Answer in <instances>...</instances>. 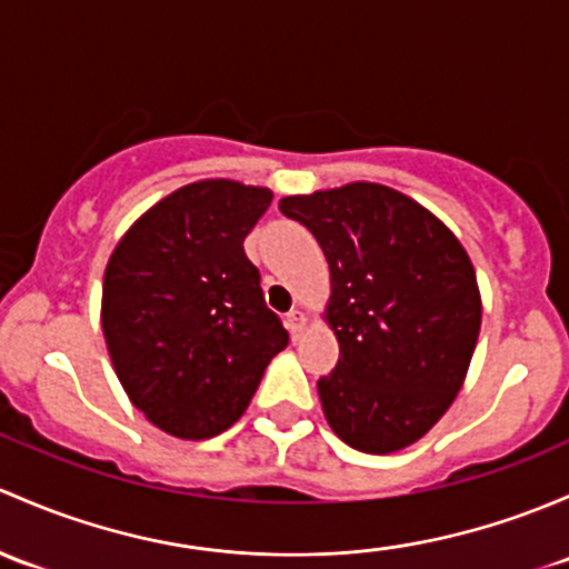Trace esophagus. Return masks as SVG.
<instances>
[{"label": "esophagus", "mask_w": 569, "mask_h": 569, "mask_svg": "<svg viewBox=\"0 0 569 569\" xmlns=\"http://www.w3.org/2000/svg\"><path fill=\"white\" fill-rule=\"evenodd\" d=\"M284 326L292 337H298V331H303V326H307V315H303L301 309H292V312L284 318Z\"/></svg>", "instance_id": "esophagus-1"}]
</instances>
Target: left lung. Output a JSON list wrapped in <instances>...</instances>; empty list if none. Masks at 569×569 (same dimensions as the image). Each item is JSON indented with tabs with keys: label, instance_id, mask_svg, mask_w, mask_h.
I'll use <instances>...</instances> for the list:
<instances>
[{
	"label": "left lung",
	"instance_id": "obj_1",
	"mask_svg": "<svg viewBox=\"0 0 569 569\" xmlns=\"http://www.w3.org/2000/svg\"><path fill=\"white\" fill-rule=\"evenodd\" d=\"M331 271L326 320L339 361L318 380L331 430L389 455L419 441L458 397L482 301L458 238L411 197L380 183L284 197Z\"/></svg>",
	"mask_w": 569,
	"mask_h": 569
}]
</instances>
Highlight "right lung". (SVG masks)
<instances>
[{
  "mask_svg": "<svg viewBox=\"0 0 569 569\" xmlns=\"http://www.w3.org/2000/svg\"><path fill=\"white\" fill-rule=\"evenodd\" d=\"M273 194L197 180L120 238L103 273L101 326L122 389L158 430L202 441L236 425L287 348L243 238Z\"/></svg>",
  "mask_w": 569,
  "mask_h": 569,
  "instance_id": "obj_1",
  "label": "right lung"
}]
</instances>
